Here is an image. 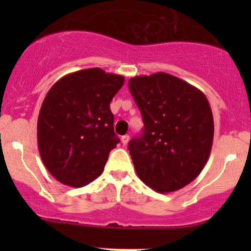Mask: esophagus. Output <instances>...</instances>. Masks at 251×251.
I'll return each instance as SVG.
<instances>
[{
	"instance_id": "34e87169",
	"label": "esophagus",
	"mask_w": 251,
	"mask_h": 251,
	"mask_svg": "<svg viewBox=\"0 0 251 251\" xmlns=\"http://www.w3.org/2000/svg\"><path fill=\"white\" fill-rule=\"evenodd\" d=\"M128 140H129V135H127V134L123 135V137H122V143H123V145H124V146L127 145Z\"/></svg>"
}]
</instances>
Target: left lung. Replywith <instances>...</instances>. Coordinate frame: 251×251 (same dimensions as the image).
Segmentation results:
<instances>
[{"instance_id":"obj_1","label":"left lung","mask_w":251,"mask_h":251,"mask_svg":"<svg viewBox=\"0 0 251 251\" xmlns=\"http://www.w3.org/2000/svg\"><path fill=\"white\" fill-rule=\"evenodd\" d=\"M129 92L143 116L140 137L128 143L138 177L154 191L174 192L200 176L214 140L204 93L171 74L131 77Z\"/></svg>"}]
</instances>
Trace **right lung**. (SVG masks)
<instances>
[{
	"label": "right lung",
	"instance_id": "obj_1",
	"mask_svg": "<svg viewBox=\"0 0 251 251\" xmlns=\"http://www.w3.org/2000/svg\"><path fill=\"white\" fill-rule=\"evenodd\" d=\"M125 77L88 68L51 86L37 119V146L46 169L60 183L81 188L102 174L119 143L109 103Z\"/></svg>",
	"mask_w": 251,
	"mask_h": 251
}]
</instances>
